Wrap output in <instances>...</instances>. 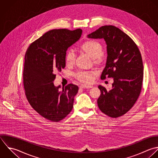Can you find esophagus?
Segmentation results:
<instances>
[{
	"mask_svg": "<svg viewBox=\"0 0 158 158\" xmlns=\"http://www.w3.org/2000/svg\"><path fill=\"white\" fill-rule=\"evenodd\" d=\"M80 88H91V86H89V85H81L80 86Z\"/></svg>",
	"mask_w": 158,
	"mask_h": 158,
	"instance_id": "obj_1",
	"label": "esophagus"
}]
</instances>
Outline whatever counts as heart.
Instances as JSON below:
<instances>
[{
    "label": "heart",
    "instance_id": "1",
    "mask_svg": "<svg viewBox=\"0 0 158 158\" xmlns=\"http://www.w3.org/2000/svg\"><path fill=\"white\" fill-rule=\"evenodd\" d=\"M79 48L83 51L91 59H94L95 62H99L101 60V54L102 52V46L95 40H87L81 43ZM65 62L67 65H73L75 62V56L73 51L69 49L65 54ZM93 73L91 72L80 71L75 75L76 78L80 81L84 83H90L93 80Z\"/></svg>",
    "mask_w": 158,
    "mask_h": 158
}]
</instances>
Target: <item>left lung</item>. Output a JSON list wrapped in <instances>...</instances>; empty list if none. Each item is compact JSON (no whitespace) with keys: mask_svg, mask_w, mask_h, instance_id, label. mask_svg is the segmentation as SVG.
<instances>
[{"mask_svg":"<svg viewBox=\"0 0 158 158\" xmlns=\"http://www.w3.org/2000/svg\"><path fill=\"white\" fill-rule=\"evenodd\" d=\"M88 38L105 40L107 57L101 78L114 79L109 91L98 86V107L110 117H120L133 107L141 90L143 65L139 50L130 36L112 25L100 27Z\"/></svg>","mask_w":158,"mask_h":158,"instance_id":"8db88e82","label":"left lung"}]
</instances>
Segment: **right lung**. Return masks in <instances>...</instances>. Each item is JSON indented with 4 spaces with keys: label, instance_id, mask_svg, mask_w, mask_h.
<instances>
[{
    "label": "right lung",
    "instance_id": "obj_1",
    "mask_svg": "<svg viewBox=\"0 0 158 158\" xmlns=\"http://www.w3.org/2000/svg\"><path fill=\"white\" fill-rule=\"evenodd\" d=\"M82 30H52L28 48L23 69V85L31 107L52 122L64 119L72 110L78 86L69 84L60 91L55 86V73L65 67L67 49L81 37Z\"/></svg>",
    "mask_w": 158,
    "mask_h": 158
}]
</instances>
